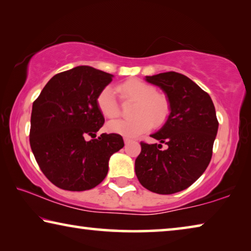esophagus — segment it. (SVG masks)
Listing matches in <instances>:
<instances>
[{"mask_svg":"<svg viewBox=\"0 0 251 251\" xmlns=\"http://www.w3.org/2000/svg\"><path fill=\"white\" fill-rule=\"evenodd\" d=\"M130 142H131V139H130V138L124 137V143H125V144H128V143H130Z\"/></svg>","mask_w":251,"mask_h":251,"instance_id":"1","label":"esophagus"}]
</instances>
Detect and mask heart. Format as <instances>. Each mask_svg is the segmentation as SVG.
Here are the masks:
<instances>
[{
	"label": "heart",
	"mask_w": 251,
	"mask_h": 251,
	"mask_svg": "<svg viewBox=\"0 0 251 251\" xmlns=\"http://www.w3.org/2000/svg\"><path fill=\"white\" fill-rule=\"evenodd\" d=\"M115 91L123 100H134L130 120H115L106 125L109 133L125 137H136L145 133L154 124H163L168 116L169 103L167 97L155 92L151 85L139 79H127L116 85ZM100 113L106 118L118 115V104L115 93L110 87H105L96 97Z\"/></svg>",
	"instance_id": "heart-1"
}]
</instances>
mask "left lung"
Wrapping results in <instances>:
<instances>
[{
    "label": "left lung",
    "instance_id": "8db88e82",
    "mask_svg": "<svg viewBox=\"0 0 251 251\" xmlns=\"http://www.w3.org/2000/svg\"><path fill=\"white\" fill-rule=\"evenodd\" d=\"M166 95L169 113L161 128L151 134L159 144L142 142L135 173L146 189L160 195L181 192L193 185L210 163L218 121L210 96L187 76L167 72L146 76ZM168 145L161 150V144Z\"/></svg>",
    "mask_w": 251,
    "mask_h": 251
}]
</instances>
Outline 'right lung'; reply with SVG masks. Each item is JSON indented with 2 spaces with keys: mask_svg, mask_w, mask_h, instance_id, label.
Here are the masks:
<instances>
[{
  "mask_svg": "<svg viewBox=\"0 0 251 251\" xmlns=\"http://www.w3.org/2000/svg\"><path fill=\"white\" fill-rule=\"evenodd\" d=\"M113 77L76 66L54 75L33 103L29 144L41 171L58 188H94L107 175L110 156L124 147L118 134L96 138L105 122L96 97ZM87 135L93 139L86 141Z\"/></svg>",
  "mask_w": 251,
  "mask_h": 251,
  "instance_id": "obj_1",
  "label": "right lung"
}]
</instances>
